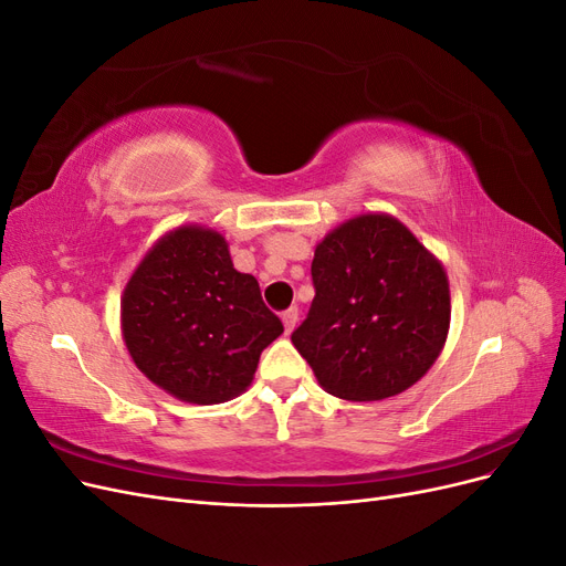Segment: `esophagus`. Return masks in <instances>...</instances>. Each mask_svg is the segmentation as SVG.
<instances>
[{
  "label": "esophagus",
  "mask_w": 566,
  "mask_h": 566,
  "mask_svg": "<svg viewBox=\"0 0 566 566\" xmlns=\"http://www.w3.org/2000/svg\"><path fill=\"white\" fill-rule=\"evenodd\" d=\"M281 318H283V325H285V333L287 335L293 333L295 325H297V310H295V306H290V310H285Z\"/></svg>",
  "instance_id": "obj_1"
}]
</instances>
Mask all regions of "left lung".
<instances>
[{"mask_svg":"<svg viewBox=\"0 0 566 566\" xmlns=\"http://www.w3.org/2000/svg\"><path fill=\"white\" fill-rule=\"evenodd\" d=\"M312 281V310L290 339L325 391L380 401L432 368L449 335V279L399 219L370 212L333 229Z\"/></svg>","mask_w":566,"mask_h":566,"instance_id":"8db88e82","label":"left lung"}]
</instances>
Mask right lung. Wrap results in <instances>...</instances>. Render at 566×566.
Listing matches in <instances>:
<instances>
[{
    "label": "right lung",
    "mask_w": 566,
    "mask_h": 566,
    "mask_svg": "<svg viewBox=\"0 0 566 566\" xmlns=\"http://www.w3.org/2000/svg\"><path fill=\"white\" fill-rule=\"evenodd\" d=\"M119 314L136 368L198 406L245 391L260 354L283 333L260 283L233 269L224 235L205 227H179L146 252Z\"/></svg>",
    "instance_id": "obj_1"
}]
</instances>
